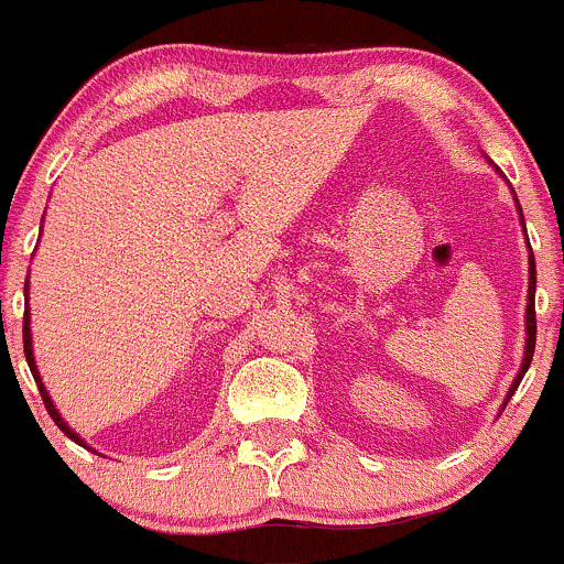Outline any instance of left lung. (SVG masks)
<instances>
[{
	"instance_id": "obj_1",
	"label": "left lung",
	"mask_w": 564,
	"mask_h": 564,
	"mask_svg": "<svg viewBox=\"0 0 564 564\" xmlns=\"http://www.w3.org/2000/svg\"><path fill=\"white\" fill-rule=\"evenodd\" d=\"M534 282H538V276H534V258H529V304H527V354H523V365L521 370H518L516 381H512L510 387V394H507V400L512 398V392L518 389V383H521L523 372L529 370V365H532V354H534V334H538V317H534ZM507 405V403H505Z\"/></svg>"
}]
</instances>
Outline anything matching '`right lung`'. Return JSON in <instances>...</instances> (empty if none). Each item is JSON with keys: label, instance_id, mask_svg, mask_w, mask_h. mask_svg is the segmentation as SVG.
<instances>
[{"label": "right lung", "instance_id": "right-lung-1", "mask_svg": "<svg viewBox=\"0 0 564 564\" xmlns=\"http://www.w3.org/2000/svg\"><path fill=\"white\" fill-rule=\"evenodd\" d=\"M24 356H26V365H30V370H32V376H35V381H37V389H41V398H43V405H46V411H48V416H52L54 422H57V427L59 431L65 433V436L68 438H74L76 444H85L82 442L79 436H76L74 431H70L68 425H65L63 422V416L57 414V409H54V403H52V398H48V392H46V387H43L41 383V376H37V367H35V356H32V337H30V306H26L24 310Z\"/></svg>", "mask_w": 564, "mask_h": 564}]
</instances>
